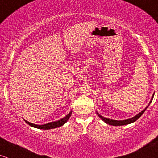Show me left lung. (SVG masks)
I'll use <instances>...</instances> for the list:
<instances>
[{"mask_svg": "<svg viewBox=\"0 0 158 158\" xmlns=\"http://www.w3.org/2000/svg\"><path fill=\"white\" fill-rule=\"evenodd\" d=\"M153 97H154V94L152 95V97L151 98V100L150 102H149V105H148L147 108L145 109H143V110H142L141 112H140L139 114H138L137 115H135V116H133V117L130 118H128V119H124V120H114V119H111V118H106V117H103L102 116H101L100 114H99L97 112V115L99 116V117H100L101 119H102L103 122H106V124H110V125H114V126H122V125H126V124H131L133 123V122H135L136 120L139 119V118L141 117V115L144 113V111L146 110H147V108L149 107V105H150V103L152 102V101L153 100Z\"/></svg>", "mask_w": 158, "mask_h": 158, "instance_id": "obj_1", "label": "left lung"}]
</instances>
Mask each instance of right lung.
<instances>
[{"label": "right lung", "instance_id": "1", "mask_svg": "<svg viewBox=\"0 0 158 158\" xmlns=\"http://www.w3.org/2000/svg\"><path fill=\"white\" fill-rule=\"evenodd\" d=\"M72 110L70 111L69 114H68L67 116H64V118H61V119L56 121V122H51L50 123L48 124H35L33 123H31V122H28V121L25 120V122H26L27 124H28L29 125L35 128H38V129H41V130H50V129H54V128H57V127H60L62 125H64L66 122H67L68 119H69L70 116L72 115Z\"/></svg>", "mask_w": 158, "mask_h": 158}]
</instances>
